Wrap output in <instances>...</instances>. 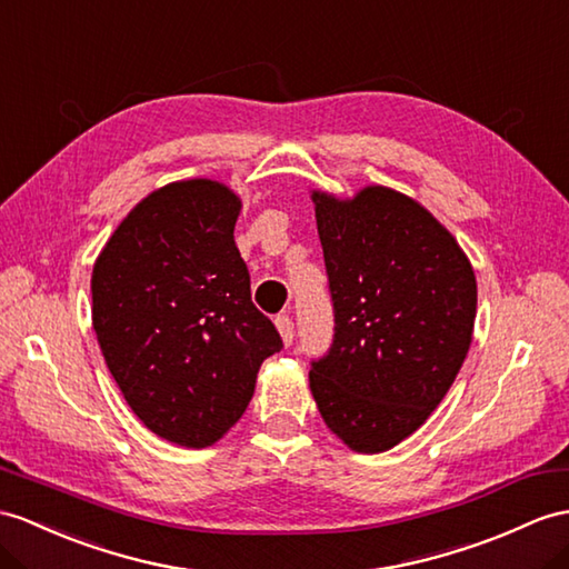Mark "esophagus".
I'll return each mask as SVG.
<instances>
[{
	"label": "esophagus",
	"instance_id": "34e87169",
	"mask_svg": "<svg viewBox=\"0 0 569 569\" xmlns=\"http://www.w3.org/2000/svg\"><path fill=\"white\" fill-rule=\"evenodd\" d=\"M274 326H277V330H280V338H282L284 345H292L295 342V323H292V318H289V316H277L274 318Z\"/></svg>",
	"mask_w": 569,
	"mask_h": 569
}]
</instances>
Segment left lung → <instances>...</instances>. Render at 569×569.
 I'll return each instance as SVG.
<instances>
[{"mask_svg":"<svg viewBox=\"0 0 569 569\" xmlns=\"http://www.w3.org/2000/svg\"><path fill=\"white\" fill-rule=\"evenodd\" d=\"M336 338L309 386L323 422L357 453H381L420 429L473 340L478 284L463 248L403 192L355 198L311 190Z\"/></svg>","mask_w":569,"mask_h":569,"instance_id":"left-lung-1","label":"left lung"}]
</instances>
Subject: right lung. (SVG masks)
<instances>
[{
  "instance_id": "obj_1",
  "label": "right lung",
  "mask_w": 569,
  "mask_h": 569,
  "mask_svg": "<svg viewBox=\"0 0 569 569\" xmlns=\"http://www.w3.org/2000/svg\"><path fill=\"white\" fill-rule=\"evenodd\" d=\"M241 198L210 178L137 202L93 262L91 321L132 412L157 437L204 449L241 420L258 369L282 350L251 301L233 241Z\"/></svg>"
}]
</instances>
